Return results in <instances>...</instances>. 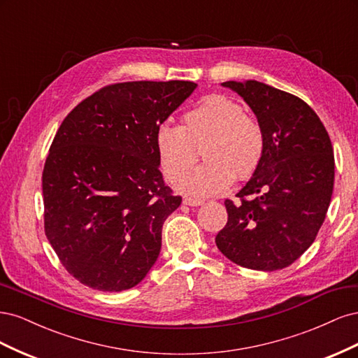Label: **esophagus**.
Here are the masks:
<instances>
[{
	"instance_id": "1",
	"label": "esophagus",
	"mask_w": 358,
	"mask_h": 358,
	"mask_svg": "<svg viewBox=\"0 0 358 358\" xmlns=\"http://www.w3.org/2000/svg\"><path fill=\"white\" fill-rule=\"evenodd\" d=\"M183 204H187V206H200V204H203V200L185 197V199H183Z\"/></svg>"
}]
</instances>
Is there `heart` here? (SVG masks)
Wrapping results in <instances>:
<instances>
[{"label": "heart", "instance_id": "heart-1", "mask_svg": "<svg viewBox=\"0 0 358 358\" xmlns=\"http://www.w3.org/2000/svg\"><path fill=\"white\" fill-rule=\"evenodd\" d=\"M201 145L206 164L185 177L179 188L208 197L225 191L236 176L252 175L264 154V133L242 104L225 95L204 96L182 116L180 127L166 124L157 129L155 150L164 178L180 180L195 160V148Z\"/></svg>", "mask_w": 358, "mask_h": 358}]
</instances>
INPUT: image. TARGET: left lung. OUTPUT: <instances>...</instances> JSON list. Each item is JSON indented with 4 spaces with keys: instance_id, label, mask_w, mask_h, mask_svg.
<instances>
[{
    "instance_id": "obj_1",
    "label": "left lung",
    "mask_w": 358,
    "mask_h": 358,
    "mask_svg": "<svg viewBox=\"0 0 358 358\" xmlns=\"http://www.w3.org/2000/svg\"><path fill=\"white\" fill-rule=\"evenodd\" d=\"M255 113L264 154L252 178L225 200L220 251L246 268L288 267L313 243L326 220L334 182V155L326 127L299 96L257 80L224 82Z\"/></svg>"
}]
</instances>
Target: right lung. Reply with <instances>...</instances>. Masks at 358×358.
I'll list each match as a JSON object with an SVG mask.
<instances>
[{"instance_id": "add662e5", "label": "right lung", "mask_w": 358, "mask_h": 358, "mask_svg": "<svg viewBox=\"0 0 358 358\" xmlns=\"http://www.w3.org/2000/svg\"><path fill=\"white\" fill-rule=\"evenodd\" d=\"M197 83L104 86L64 119L43 169L45 233L86 287H136L157 262L162 224L182 197L166 187L155 150L159 125Z\"/></svg>"}]
</instances>
